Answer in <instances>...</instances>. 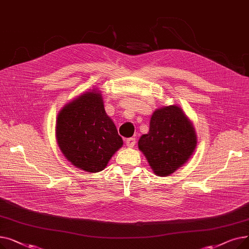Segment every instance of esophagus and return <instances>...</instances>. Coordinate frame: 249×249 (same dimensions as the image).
<instances>
[{
	"label": "esophagus",
	"mask_w": 249,
	"mask_h": 249,
	"mask_svg": "<svg viewBox=\"0 0 249 249\" xmlns=\"http://www.w3.org/2000/svg\"><path fill=\"white\" fill-rule=\"evenodd\" d=\"M135 143H136V139L135 138L131 137V138L126 139V144H127L128 147H133L135 145Z\"/></svg>",
	"instance_id": "34e87169"
}]
</instances>
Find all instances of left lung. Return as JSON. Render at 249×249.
Returning <instances> with one entry per match:
<instances>
[{
	"instance_id": "1",
	"label": "left lung",
	"mask_w": 249,
	"mask_h": 249,
	"mask_svg": "<svg viewBox=\"0 0 249 249\" xmlns=\"http://www.w3.org/2000/svg\"><path fill=\"white\" fill-rule=\"evenodd\" d=\"M196 144L192 123L175 105L156 110L151 116L148 133L138 141L139 149L160 177L175 173L190 159Z\"/></svg>"
}]
</instances>
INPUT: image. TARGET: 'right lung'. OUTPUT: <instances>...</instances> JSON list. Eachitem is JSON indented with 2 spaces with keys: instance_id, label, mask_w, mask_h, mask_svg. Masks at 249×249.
<instances>
[{
  "instance_id": "obj_1",
  "label": "right lung",
  "mask_w": 249,
  "mask_h": 249,
  "mask_svg": "<svg viewBox=\"0 0 249 249\" xmlns=\"http://www.w3.org/2000/svg\"><path fill=\"white\" fill-rule=\"evenodd\" d=\"M56 138L65 158L88 173L103 171L123 145L99 91L86 93L65 105L57 117Z\"/></svg>"
}]
</instances>
